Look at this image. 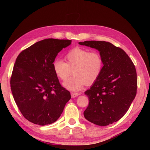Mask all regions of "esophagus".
Segmentation results:
<instances>
[{"mask_svg":"<svg viewBox=\"0 0 150 150\" xmlns=\"http://www.w3.org/2000/svg\"><path fill=\"white\" fill-rule=\"evenodd\" d=\"M71 97L72 98H74V97H76L79 96V95H80L81 94L79 93H74V92H71Z\"/></svg>","mask_w":150,"mask_h":150,"instance_id":"esophagus-1","label":"esophagus"}]
</instances>
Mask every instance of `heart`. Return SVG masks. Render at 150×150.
<instances>
[{"label":"heart","mask_w":150,"mask_h":150,"mask_svg":"<svg viewBox=\"0 0 150 150\" xmlns=\"http://www.w3.org/2000/svg\"><path fill=\"white\" fill-rule=\"evenodd\" d=\"M66 62L55 59L53 62V70L61 81L69 78L73 69V75L64 82V86L73 91L81 90L84 86L91 84L100 77L104 68V60L98 52H90L88 49L76 47L65 55Z\"/></svg>","instance_id":"1"}]
</instances>
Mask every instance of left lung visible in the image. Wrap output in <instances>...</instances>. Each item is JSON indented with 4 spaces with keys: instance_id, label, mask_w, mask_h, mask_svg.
Segmentation results:
<instances>
[{
    "instance_id": "obj_1",
    "label": "left lung",
    "mask_w": 150,
    "mask_h": 150,
    "mask_svg": "<svg viewBox=\"0 0 150 150\" xmlns=\"http://www.w3.org/2000/svg\"><path fill=\"white\" fill-rule=\"evenodd\" d=\"M81 45L97 50L104 60L100 77L84 92L89 98L86 119L98 126L119 120L128 110L137 88L135 65L124 51L106 41L86 40Z\"/></svg>"
}]
</instances>
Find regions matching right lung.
<instances>
[{
    "mask_svg": "<svg viewBox=\"0 0 150 150\" xmlns=\"http://www.w3.org/2000/svg\"><path fill=\"white\" fill-rule=\"evenodd\" d=\"M71 43V40L44 39L22 51L16 59L11 90L19 110L30 122L40 126L55 122L71 98L52 67L58 53Z\"/></svg>",
    "mask_w": 150,
    "mask_h": 150,
    "instance_id": "obj_1",
    "label": "right lung"
}]
</instances>
